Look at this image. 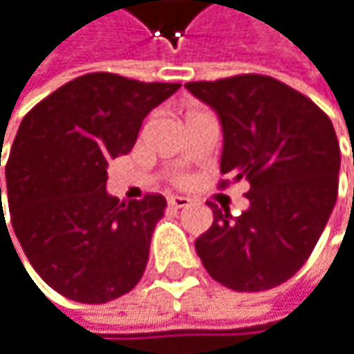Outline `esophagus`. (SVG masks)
<instances>
[{"mask_svg":"<svg viewBox=\"0 0 354 354\" xmlns=\"http://www.w3.org/2000/svg\"><path fill=\"white\" fill-rule=\"evenodd\" d=\"M167 203H169L171 207H176V209H183V207H189L193 201H191L189 197H178V195H174V197L167 199Z\"/></svg>","mask_w":354,"mask_h":354,"instance_id":"obj_1","label":"esophagus"}]
</instances>
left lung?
I'll return each instance as SVG.
<instances>
[{"mask_svg":"<svg viewBox=\"0 0 354 354\" xmlns=\"http://www.w3.org/2000/svg\"><path fill=\"white\" fill-rule=\"evenodd\" d=\"M185 86L220 115L222 174L251 185V205L239 218L209 205L214 224L197 239V253L226 288H276L309 259L336 205L340 145L332 120L309 97L263 74Z\"/></svg>","mask_w":354,"mask_h":354,"instance_id":"left-lung-1","label":"left lung"}]
</instances>
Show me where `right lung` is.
I'll return each instance as SVG.
<instances>
[{
  "mask_svg": "<svg viewBox=\"0 0 354 354\" xmlns=\"http://www.w3.org/2000/svg\"><path fill=\"white\" fill-rule=\"evenodd\" d=\"M178 88L91 72L24 115L6 163L12 228L35 272L66 299L107 303L142 278L167 203L153 193L109 197L107 161L132 151L145 115Z\"/></svg>",
  "mask_w": 354,
  "mask_h": 354,
  "instance_id": "1",
  "label": "right lung"
}]
</instances>
